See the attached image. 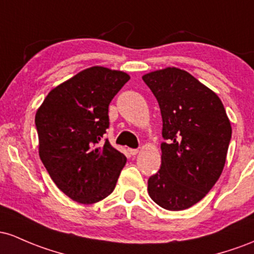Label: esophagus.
Returning a JSON list of instances; mask_svg holds the SVG:
<instances>
[{"label":"esophagus","instance_id":"1","mask_svg":"<svg viewBox=\"0 0 254 254\" xmlns=\"http://www.w3.org/2000/svg\"><path fill=\"white\" fill-rule=\"evenodd\" d=\"M138 152H139V150H136V149H129V153H130V155H132V156H135Z\"/></svg>","mask_w":254,"mask_h":254}]
</instances>
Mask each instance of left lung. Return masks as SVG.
<instances>
[{
	"mask_svg": "<svg viewBox=\"0 0 254 254\" xmlns=\"http://www.w3.org/2000/svg\"><path fill=\"white\" fill-rule=\"evenodd\" d=\"M157 98L168 142L147 181L153 201L170 211L200 201L223 172L232 126L219 97L192 74L167 67L142 75Z\"/></svg>",
	"mask_w": 254,
	"mask_h": 254,
	"instance_id": "8db88e82",
	"label": "left lung"
}]
</instances>
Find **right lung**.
<instances>
[{
	"instance_id": "add662e5",
	"label": "right lung",
	"mask_w": 254,
	"mask_h": 254,
	"mask_svg": "<svg viewBox=\"0 0 254 254\" xmlns=\"http://www.w3.org/2000/svg\"><path fill=\"white\" fill-rule=\"evenodd\" d=\"M130 76L93 65L54 87L36 113L38 153L51 180L80 204L113 192L126 156L102 141L108 108Z\"/></svg>"
}]
</instances>
